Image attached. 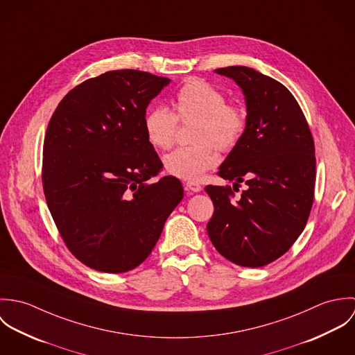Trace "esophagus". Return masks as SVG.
I'll use <instances>...</instances> for the list:
<instances>
[{
    "label": "esophagus",
    "instance_id": "34e87169",
    "mask_svg": "<svg viewBox=\"0 0 355 355\" xmlns=\"http://www.w3.org/2000/svg\"><path fill=\"white\" fill-rule=\"evenodd\" d=\"M186 190L191 191V193H200L202 190V186L197 182H187L186 183Z\"/></svg>",
    "mask_w": 355,
    "mask_h": 355
}]
</instances>
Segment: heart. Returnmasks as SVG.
Wrapping results in <instances>:
<instances>
[{"instance_id":"obj_1","label":"heart","mask_w":355,"mask_h":355,"mask_svg":"<svg viewBox=\"0 0 355 355\" xmlns=\"http://www.w3.org/2000/svg\"><path fill=\"white\" fill-rule=\"evenodd\" d=\"M172 109L153 107L145 116L146 138L155 149H169L175 141L178 120L196 121L191 146L178 148L164 157L165 171L176 178L197 180L218 161L216 146L231 150L246 128L245 110L227 103L225 96L203 80L187 82L173 97Z\"/></svg>"}]
</instances>
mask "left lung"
<instances>
[{
    "label": "left lung",
    "instance_id": "8db88e82",
    "mask_svg": "<svg viewBox=\"0 0 355 355\" xmlns=\"http://www.w3.org/2000/svg\"><path fill=\"white\" fill-rule=\"evenodd\" d=\"M232 79L246 102V128L217 175L248 189L206 186L214 213L206 225L216 250L248 268L270 263L302 234L315 183L314 142L304 112L280 82L248 67L214 71Z\"/></svg>",
    "mask_w": 355,
    "mask_h": 355
}]
</instances>
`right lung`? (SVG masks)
Here are the masks:
<instances>
[{"instance_id": "right-lung-1", "label": "right lung", "mask_w": 355, "mask_h": 355, "mask_svg": "<svg viewBox=\"0 0 355 355\" xmlns=\"http://www.w3.org/2000/svg\"><path fill=\"white\" fill-rule=\"evenodd\" d=\"M171 79L109 71L71 90L51 116L42 182L67 248L105 273H123L152 253L168 216L183 200L175 176L157 183L162 162L144 120Z\"/></svg>"}]
</instances>
